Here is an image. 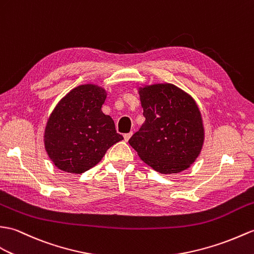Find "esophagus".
Wrapping results in <instances>:
<instances>
[{
  "instance_id": "obj_1",
  "label": "esophagus",
  "mask_w": 254,
  "mask_h": 254,
  "mask_svg": "<svg viewBox=\"0 0 254 254\" xmlns=\"http://www.w3.org/2000/svg\"><path fill=\"white\" fill-rule=\"evenodd\" d=\"M132 132L131 133H127V134H125V135H123V137H125V140L126 141H127L129 138H131V136H132Z\"/></svg>"
}]
</instances>
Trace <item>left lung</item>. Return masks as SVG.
I'll use <instances>...</instances> for the list:
<instances>
[{"label":"left lung","mask_w":254,"mask_h":254,"mask_svg":"<svg viewBox=\"0 0 254 254\" xmlns=\"http://www.w3.org/2000/svg\"><path fill=\"white\" fill-rule=\"evenodd\" d=\"M146 118L128 144L138 157L161 174L190 169L204 143L202 116L196 100L172 83L137 87Z\"/></svg>","instance_id":"obj_1"}]
</instances>
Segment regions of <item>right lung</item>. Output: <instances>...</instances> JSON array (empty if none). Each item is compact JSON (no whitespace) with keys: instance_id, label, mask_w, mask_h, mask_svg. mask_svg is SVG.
<instances>
[{"instance_id":"1","label":"right lung","mask_w":254,"mask_h":254,"mask_svg":"<svg viewBox=\"0 0 254 254\" xmlns=\"http://www.w3.org/2000/svg\"><path fill=\"white\" fill-rule=\"evenodd\" d=\"M107 94L97 84H82L66 94L53 109L43 141L56 168L68 173H84L123 139L111 117L102 110Z\"/></svg>"}]
</instances>
